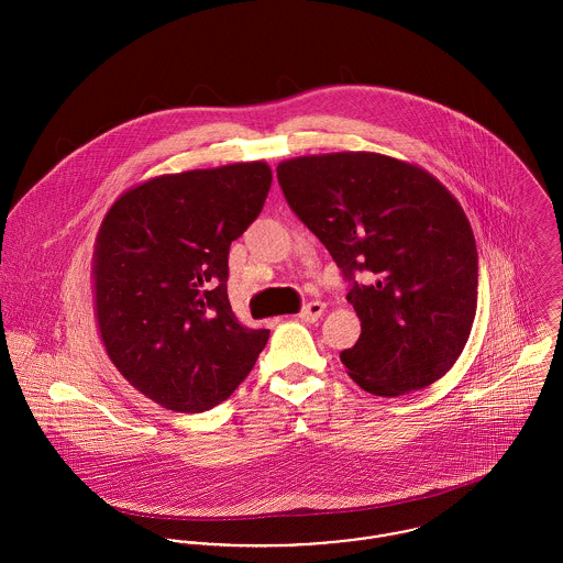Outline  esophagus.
Segmentation results:
<instances>
[{
  "mask_svg": "<svg viewBox=\"0 0 563 563\" xmlns=\"http://www.w3.org/2000/svg\"><path fill=\"white\" fill-rule=\"evenodd\" d=\"M323 308H325V303L323 302H308L303 306L302 310H300V319L302 321H308V323H312V321H317L321 314H323Z\"/></svg>",
  "mask_w": 563,
  "mask_h": 563,
  "instance_id": "1",
  "label": "esophagus"
}]
</instances>
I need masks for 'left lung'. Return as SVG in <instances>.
Listing matches in <instances>:
<instances>
[{"instance_id": "1", "label": "left lung", "mask_w": 563, "mask_h": 563, "mask_svg": "<svg viewBox=\"0 0 563 563\" xmlns=\"http://www.w3.org/2000/svg\"><path fill=\"white\" fill-rule=\"evenodd\" d=\"M276 175L349 283L362 321L357 343L341 351L349 377L377 396L441 379L477 306L476 240L459 201L424 169L371 152L302 156Z\"/></svg>"}]
</instances>
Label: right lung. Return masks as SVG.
<instances>
[{
  "label": "right lung",
  "mask_w": 563,
  "mask_h": 563,
  "mask_svg": "<svg viewBox=\"0 0 563 563\" xmlns=\"http://www.w3.org/2000/svg\"><path fill=\"white\" fill-rule=\"evenodd\" d=\"M265 163L161 175L124 192L98 233L96 317L130 386L181 413L227 400L269 330L240 323L227 296L229 246L260 217Z\"/></svg>",
  "instance_id": "1"
}]
</instances>
